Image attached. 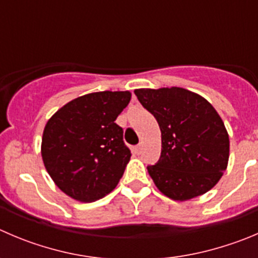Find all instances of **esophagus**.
<instances>
[{
	"label": "esophagus",
	"instance_id": "esophagus-1",
	"mask_svg": "<svg viewBox=\"0 0 258 258\" xmlns=\"http://www.w3.org/2000/svg\"><path fill=\"white\" fill-rule=\"evenodd\" d=\"M142 149H143V144H138V146L136 147V148H134V152H136L137 154H139L142 152Z\"/></svg>",
	"mask_w": 258,
	"mask_h": 258
}]
</instances>
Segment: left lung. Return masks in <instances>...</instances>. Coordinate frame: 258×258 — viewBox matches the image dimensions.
Wrapping results in <instances>:
<instances>
[{
  "label": "left lung",
  "mask_w": 258,
  "mask_h": 258,
  "mask_svg": "<svg viewBox=\"0 0 258 258\" xmlns=\"http://www.w3.org/2000/svg\"><path fill=\"white\" fill-rule=\"evenodd\" d=\"M159 125L162 151L148 173L158 190L186 201L208 192L227 170L229 137L209 101L181 87L134 91Z\"/></svg>",
  "instance_id": "obj_1"
}]
</instances>
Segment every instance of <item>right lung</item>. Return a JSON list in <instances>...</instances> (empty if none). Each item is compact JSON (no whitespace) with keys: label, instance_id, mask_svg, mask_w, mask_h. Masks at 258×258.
I'll list each match as a JSON object with an SVG mask.
<instances>
[{"label":"right lung","instance_id":"right-lung-1","mask_svg":"<svg viewBox=\"0 0 258 258\" xmlns=\"http://www.w3.org/2000/svg\"><path fill=\"white\" fill-rule=\"evenodd\" d=\"M131 97L129 91L83 95L46 122L41 139L44 166L55 185L75 200H99L121 178L132 153L115 120Z\"/></svg>","mask_w":258,"mask_h":258}]
</instances>
